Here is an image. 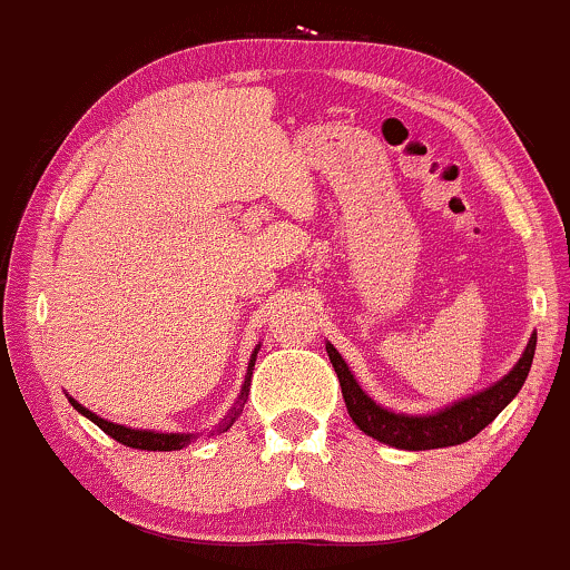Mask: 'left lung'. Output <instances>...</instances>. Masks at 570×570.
Listing matches in <instances>:
<instances>
[{
	"label": "left lung",
	"instance_id": "8db88e82",
	"mask_svg": "<svg viewBox=\"0 0 570 570\" xmlns=\"http://www.w3.org/2000/svg\"><path fill=\"white\" fill-rule=\"evenodd\" d=\"M327 357H331L336 376L344 392L346 411L354 424L363 430L367 438L379 440L400 451H430V448H448L461 445L472 440L474 434L483 432L493 419L512 403L514 394L525 384L528 371H531L533 352H537V333L528 341L523 357L518 365L507 373L504 379L497 381L488 390L472 394V397L459 400V403L443 407L438 413H426V416H407V413H394L390 407H381L373 403L367 394L360 390L357 379L344 363V357L336 352V346L325 344Z\"/></svg>",
	"mask_w": 570,
	"mask_h": 570
}]
</instances>
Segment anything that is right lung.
I'll use <instances>...</instances> for the list:
<instances>
[{"label": "right lung", "mask_w": 570, "mask_h": 570, "mask_svg": "<svg viewBox=\"0 0 570 570\" xmlns=\"http://www.w3.org/2000/svg\"><path fill=\"white\" fill-rule=\"evenodd\" d=\"M258 346H261V344H258ZM258 346H256V352H253L250 363H247V376H245L243 392H239L237 403H234V407L229 411V416L224 419V424H220L216 432H226V430H229V426L234 424V419H237L239 413H243V405H245V400H247V386H250V376H253V365H256ZM69 403H71L73 407H77V411L82 413V416L90 419L92 424H98L100 430L109 434V438H114V440H117V443H122V445H127V448H138V451H180V448H186V445L191 443V434H173V432L167 434V432H151V430H132V426L114 424V421H106V419L96 416V413L87 411V407L79 405L73 397H69ZM210 434H213V432H210Z\"/></svg>", "instance_id": "add662e5"}]
</instances>
